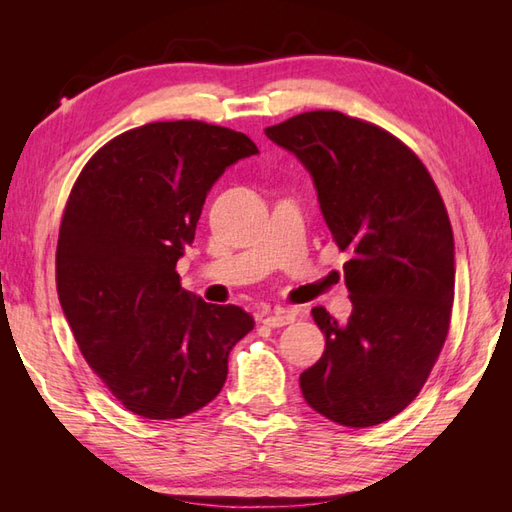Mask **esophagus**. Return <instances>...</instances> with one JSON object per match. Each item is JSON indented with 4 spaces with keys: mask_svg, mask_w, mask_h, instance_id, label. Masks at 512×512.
<instances>
[{
    "mask_svg": "<svg viewBox=\"0 0 512 512\" xmlns=\"http://www.w3.org/2000/svg\"><path fill=\"white\" fill-rule=\"evenodd\" d=\"M297 319V312L295 310H275L270 312L264 317V323L270 325V328H284V325L292 323Z\"/></svg>",
    "mask_w": 512,
    "mask_h": 512,
    "instance_id": "esophagus-1",
    "label": "esophagus"
}]
</instances>
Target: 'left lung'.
Returning <instances> with one entry per match:
<instances>
[{"instance_id": "left-lung-1", "label": "left lung", "mask_w": 512, "mask_h": 512, "mask_svg": "<svg viewBox=\"0 0 512 512\" xmlns=\"http://www.w3.org/2000/svg\"><path fill=\"white\" fill-rule=\"evenodd\" d=\"M310 171L336 246L352 255V314L312 317L325 352L299 376L301 394L343 427H374L420 394L447 339L455 246L427 167L396 136L332 110L266 127Z\"/></svg>"}]
</instances>
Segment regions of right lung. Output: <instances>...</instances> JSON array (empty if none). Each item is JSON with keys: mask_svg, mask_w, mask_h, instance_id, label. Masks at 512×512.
Returning <instances> with one entry per match:
<instances>
[{"mask_svg": "<svg viewBox=\"0 0 512 512\" xmlns=\"http://www.w3.org/2000/svg\"><path fill=\"white\" fill-rule=\"evenodd\" d=\"M257 145L202 121L129 129L83 167L65 204L57 292L79 350L136 416L176 420L220 394L228 354L253 330L237 306H213L176 273L206 193Z\"/></svg>", "mask_w": 512, "mask_h": 512, "instance_id": "add662e5", "label": "right lung"}]
</instances>
